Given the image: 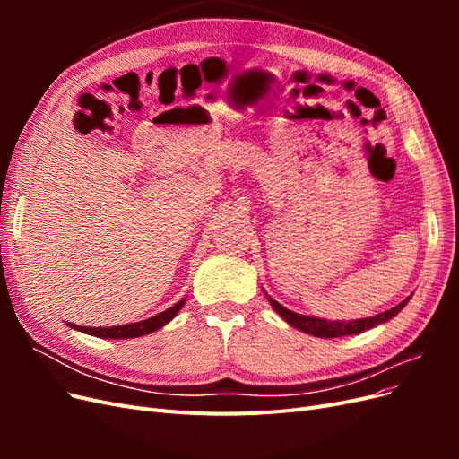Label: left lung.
<instances>
[{"label": "left lung", "mask_w": 459, "mask_h": 459, "mask_svg": "<svg viewBox=\"0 0 459 459\" xmlns=\"http://www.w3.org/2000/svg\"><path fill=\"white\" fill-rule=\"evenodd\" d=\"M270 304L272 308L280 314L285 322L289 325L297 327L299 331H304L308 333V335H314V337H322V339H333V337H344V335H358V333H364L366 329H371V327H377L379 324H385L388 322V319H393L402 308L406 307L410 297L406 300H402L400 304H396L394 308L386 310V312H381V314H375L371 317H364V319H352V322H341V319H322V317H312V316H302V314H297L293 310H289L285 307H281L280 302L270 299Z\"/></svg>", "instance_id": "1"}]
</instances>
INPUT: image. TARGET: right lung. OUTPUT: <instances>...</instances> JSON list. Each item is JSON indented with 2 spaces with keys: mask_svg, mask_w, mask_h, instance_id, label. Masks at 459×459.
<instances>
[{
  "mask_svg": "<svg viewBox=\"0 0 459 459\" xmlns=\"http://www.w3.org/2000/svg\"><path fill=\"white\" fill-rule=\"evenodd\" d=\"M186 299H182L179 302H176L174 307H170L169 310H164L157 316L142 319V322H134V324H126V325H115V327H84V325H76V324H68L73 329L88 333V335L100 337V339H134V337H143L149 335V333L157 331L160 327H164L170 319L182 310Z\"/></svg>",
  "mask_w": 459,
  "mask_h": 459,
  "instance_id": "right-lung-1",
  "label": "right lung"
}]
</instances>
